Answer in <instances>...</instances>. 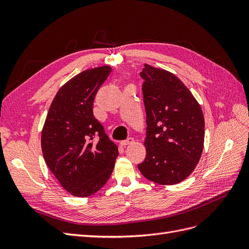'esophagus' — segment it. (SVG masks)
Wrapping results in <instances>:
<instances>
[{"label": "esophagus", "instance_id": "1", "mask_svg": "<svg viewBox=\"0 0 249 249\" xmlns=\"http://www.w3.org/2000/svg\"><path fill=\"white\" fill-rule=\"evenodd\" d=\"M134 142V139L133 138H127L126 140H124V141H120V145L123 146H125V145H129V144H132V143Z\"/></svg>", "mask_w": 249, "mask_h": 249}]
</instances>
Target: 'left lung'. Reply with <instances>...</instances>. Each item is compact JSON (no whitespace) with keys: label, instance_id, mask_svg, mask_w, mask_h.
Here are the masks:
<instances>
[{"label":"left lung","instance_id":"1","mask_svg":"<svg viewBox=\"0 0 249 249\" xmlns=\"http://www.w3.org/2000/svg\"><path fill=\"white\" fill-rule=\"evenodd\" d=\"M141 78L146 112L145 160L138 164L147 179L176 185L191 175L205 141L200 105L176 74L144 64Z\"/></svg>","mask_w":249,"mask_h":249}]
</instances>
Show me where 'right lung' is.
I'll use <instances>...</instances> for the list:
<instances>
[{
    "label": "right lung",
    "instance_id": "right-lung-1",
    "mask_svg": "<svg viewBox=\"0 0 249 249\" xmlns=\"http://www.w3.org/2000/svg\"><path fill=\"white\" fill-rule=\"evenodd\" d=\"M112 69L80 72L58 90L41 131V149L49 169L73 196L87 197L107 183L118 156L117 145L93 115L97 90ZM98 136L99 142L93 139Z\"/></svg>",
    "mask_w": 249,
    "mask_h": 249
}]
</instances>
